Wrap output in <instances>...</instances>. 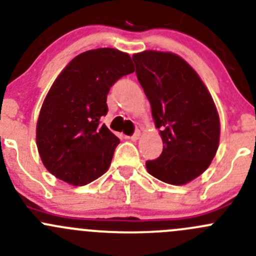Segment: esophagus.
Here are the masks:
<instances>
[{"instance_id": "34e87169", "label": "esophagus", "mask_w": 256, "mask_h": 256, "mask_svg": "<svg viewBox=\"0 0 256 256\" xmlns=\"http://www.w3.org/2000/svg\"><path fill=\"white\" fill-rule=\"evenodd\" d=\"M128 138H130V140H132V141L138 140V138H140V131H138V130L135 131V132H134L131 136H128Z\"/></svg>"}]
</instances>
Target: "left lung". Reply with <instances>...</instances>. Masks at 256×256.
Listing matches in <instances>:
<instances>
[{
    "instance_id": "left-lung-1",
    "label": "left lung",
    "mask_w": 256,
    "mask_h": 256,
    "mask_svg": "<svg viewBox=\"0 0 256 256\" xmlns=\"http://www.w3.org/2000/svg\"><path fill=\"white\" fill-rule=\"evenodd\" d=\"M132 60L164 144L146 168L164 182L188 184L209 168L219 146L220 121L212 95L178 54L144 51Z\"/></svg>"
}]
</instances>
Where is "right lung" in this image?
Segmentation results:
<instances>
[{
  "instance_id": "right-lung-1",
  "label": "right lung",
  "mask_w": 256,
  "mask_h": 256,
  "mask_svg": "<svg viewBox=\"0 0 256 256\" xmlns=\"http://www.w3.org/2000/svg\"><path fill=\"white\" fill-rule=\"evenodd\" d=\"M134 70L128 54L108 47L82 52L62 70L36 128L40 156L52 175L82 186L108 171L120 140L100 118L108 114L111 86Z\"/></svg>"
}]
</instances>
